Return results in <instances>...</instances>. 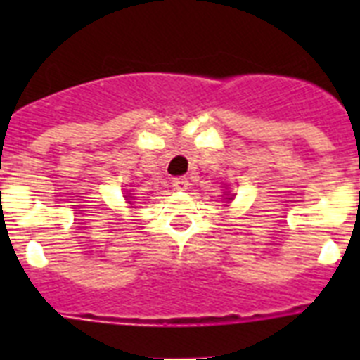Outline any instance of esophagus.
Masks as SVG:
<instances>
[{
    "label": "esophagus",
    "mask_w": 360,
    "mask_h": 360,
    "mask_svg": "<svg viewBox=\"0 0 360 360\" xmlns=\"http://www.w3.org/2000/svg\"><path fill=\"white\" fill-rule=\"evenodd\" d=\"M187 186H189V180L186 176H178L173 178V187L176 191H186Z\"/></svg>",
    "instance_id": "obj_1"
}]
</instances>
